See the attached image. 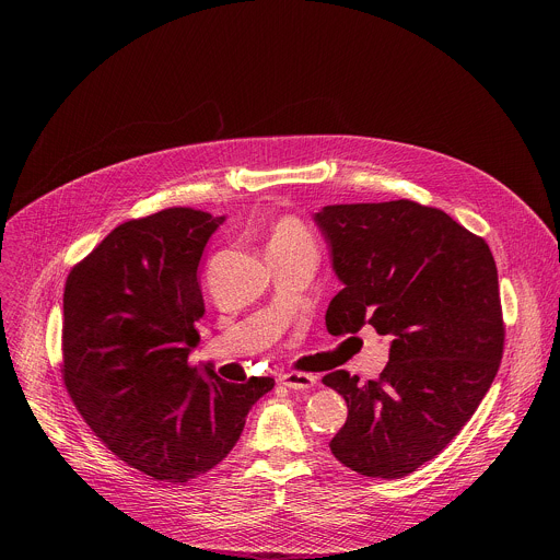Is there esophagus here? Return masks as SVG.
I'll return each instance as SVG.
<instances>
[{
  "label": "esophagus",
  "instance_id": "1",
  "mask_svg": "<svg viewBox=\"0 0 560 560\" xmlns=\"http://www.w3.org/2000/svg\"><path fill=\"white\" fill-rule=\"evenodd\" d=\"M279 378L283 385H288L292 389H310L316 383V376L307 374V372H285Z\"/></svg>",
  "mask_w": 560,
  "mask_h": 560
}]
</instances>
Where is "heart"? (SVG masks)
<instances>
[{
	"instance_id": "b5f03b06",
	"label": "heart",
	"mask_w": 560,
	"mask_h": 560,
	"mask_svg": "<svg viewBox=\"0 0 560 560\" xmlns=\"http://www.w3.org/2000/svg\"><path fill=\"white\" fill-rule=\"evenodd\" d=\"M301 248L316 250L314 234L307 228V223H303L294 214H285L277 219L270 228L268 250H301Z\"/></svg>"
}]
</instances>
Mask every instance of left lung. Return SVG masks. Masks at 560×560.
<instances>
[{
	"label": "left lung",
	"mask_w": 560,
	"mask_h": 560,
	"mask_svg": "<svg viewBox=\"0 0 560 560\" xmlns=\"http://www.w3.org/2000/svg\"><path fill=\"white\" fill-rule=\"evenodd\" d=\"M343 288L326 328L387 335L376 381L324 376L348 404L332 454L363 476L401 478L432 460L488 394L505 346L499 272L483 236L410 199L326 206L314 214Z\"/></svg>",
	"instance_id": "obj_1"
}]
</instances>
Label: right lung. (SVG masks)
I'll list each match as a JSON object with an SVG mask.
<instances>
[{"label":"right lung","instance_id":"add662e5","mask_svg":"<svg viewBox=\"0 0 560 560\" xmlns=\"http://www.w3.org/2000/svg\"><path fill=\"white\" fill-rule=\"evenodd\" d=\"M219 223L195 208L130 219L66 279L63 385L95 436L152 481L184 486L221 463L275 387L188 361L203 316L197 268Z\"/></svg>","mask_w":560,"mask_h":560}]
</instances>
